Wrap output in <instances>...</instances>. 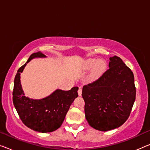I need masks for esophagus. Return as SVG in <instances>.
Segmentation results:
<instances>
[{"mask_svg":"<svg viewBox=\"0 0 150 150\" xmlns=\"http://www.w3.org/2000/svg\"><path fill=\"white\" fill-rule=\"evenodd\" d=\"M78 93L79 96L82 95V87L81 86H79V89H78Z\"/></svg>","mask_w":150,"mask_h":150,"instance_id":"esophagus-1","label":"esophagus"}]
</instances>
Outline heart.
<instances>
[{
	"mask_svg": "<svg viewBox=\"0 0 150 150\" xmlns=\"http://www.w3.org/2000/svg\"><path fill=\"white\" fill-rule=\"evenodd\" d=\"M96 60L94 59H91L87 61L86 62V67L88 68H91L93 66V65L95 63ZM106 64L105 62L103 60H99L96 62L95 65H94V67L93 69V73L94 74H99L101 72H103V70L105 69Z\"/></svg>",
	"mask_w": 150,
	"mask_h": 150,
	"instance_id": "b5f03b06",
	"label": "heart"
}]
</instances>
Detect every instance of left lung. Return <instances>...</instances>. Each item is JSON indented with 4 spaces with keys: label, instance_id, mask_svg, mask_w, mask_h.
<instances>
[{
    "label": "left lung",
    "instance_id": "1",
    "mask_svg": "<svg viewBox=\"0 0 150 150\" xmlns=\"http://www.w3.org/2000/svg\"><path fill=\"white\" fill-rule=\"evenodd\" d=\"M109 67L98 79L84 85L82 92L87 121L103 131L125 123L136 96L133 72L120 57H110Z\"/></svg>",
    "mask_w": 150,
    "mask_h": 150
}]
</instances>
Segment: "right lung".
Returning <instances> with one entry per match:
<instances>
[{"mask_svg":"<svg viewBox=\"0 0 150 150\" xmlns=\"http://www.w3.org/2000/svg\"><path fill=\"white\" fill-rule=\"evenodd\" d=\"M41 52L33 53L17 71L14 80L13 101L18 115L27 127L41 133L52 132L60 127L66 113L78 96V86L70 91L57 89L47 97L35 100L24 96L20 74L26 64L35 57H45Z\"/></svg>","mask_w":150,"mask_h":150,"instance_id":"1","label":"right lung"}]
</instances>
